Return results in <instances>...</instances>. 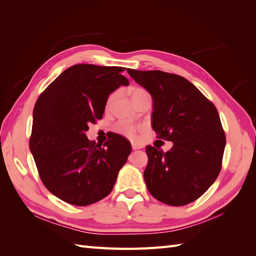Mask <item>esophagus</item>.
Masks as SVG:
<instances>
[{
  "instance_id": "obj_1",
  "label": "esophagus",
  "mask_w": 256,
  "mask_h": 256,
  "mask_svg": "<svg viewBox=\"0 0 256 256\" xmlns=\"http://www.w3.org/2000/svg\"><path fill=\"white\" fill-rule=\"evenodd\" d=\"M131 145H132V148H133L134 150H140V148H142V146H140V144H138V143H134V142H133Z\"/></svg>"
}]
</instances>
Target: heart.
<instances>
[{
	"instance_id": "obj_1",
	"label": "heart",
	"mask_w": 256,
	"mask_h": 256,
	"mask_svg": "<svg viewBox=\"0 0 256 256\" xmlns=\"http://www.w3.org/2000/svg\"><path fill=\"white\" fill-rule=\"evenodd\" d=\"M128 94H130V96H131L132 101L135 102V101H138L140 98L148 96V92L143 88H140V86H131V88L128 89ZM114 98H116V94H111L110 96H108V100H106V108H108L112 104ZM116 131L120 134H122L125 138L135 140L138 138V134L140 132V128L135 126V125H133L131 123H128V122H120L116 125Z\"/></svg>"
}]
</instances>
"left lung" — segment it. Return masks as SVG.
<instances>
[{"mask_svg": "<svg viewBox=\"0 0 256 256\" xmlns=\"http://www.w3.org/2000/svg\"><path fill=\"white\" fill-rule=\"evenodd\" d=\"M154 101L153 130L172 140L166 153L148 146L144 179L154 198L170 206H184L201 197L218 177L226 133L218 110L182 76L162 70L128 69Z\"/></svg>", "mask_w": 256, "mask_h": 256, "instance_id": "obj_1", "label": "left lung"}]
</instances>
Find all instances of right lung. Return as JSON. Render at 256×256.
I'll return each mask as SVG.
<instances>
[{
  "mask_svg": "<svg viewBox=\"0 0 256 256\" xmlns=\"http://www.w3.org/2000/svg\"><path fill=\"white\" fill-rule=\"evenodd\" d=\"M124 67L79 64L42 92L32 111L30 150L44 186L64 202L88 206L110 194L131 144L113 134L89 140V124L101 120L108 94L128 80Z\"/></svg>",
  "mask_w": 256,
  "mask_h": 256,
  "instance_id": "obj_1",
  "label": "right lung"
}]
</instances>
